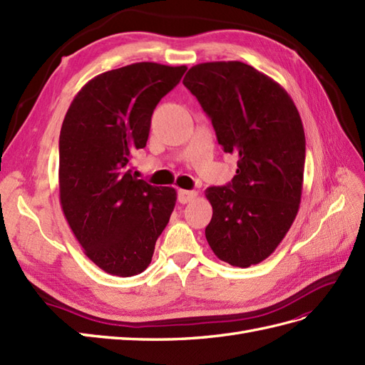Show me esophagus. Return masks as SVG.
<instances>
[{"label":"esophagus","instance_id":"1","mask_svg":"<svg viewBox=\"0 0 365 365\" xmlns=\"http://www.w3.org/2000/svg\"><path fill=\"white\" fill-rule=\"evenodd\" d=\"M195 197H197V192H195V191L179 190V192H177V199H179V202H180V203H188V202H192Z\"/></svg>","mask_w":365,"mask_h":365}]
</instances>
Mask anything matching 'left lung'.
<instances>
[{
    "instance_id": "1",
    "label": "left lung",
    "mask_w": 365,
    "mask_h": 365,
    "mask_svg": "<svg viewBox=\"0 0 365 365\" xmlns=\"http://www.w3.org/2000/svg\"><path fill=\"white\" fill-rule=\"evenodd\" d=\"M183 85L210 117L222 151L237 157L232 180L205 191L212 207L205 236L223 262L256 265L282 242L301 203V115L279 83L240 61L197 64Z\"/></svg>"
}]
</instances>
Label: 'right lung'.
Returning a JSON list of instances; mask_svg holds the SVG:
<instances>
[{
  "label": "right lung",
  "mask_w": 365,
  "mask_h": 365,
  "mask_svg": "<svg viewBox=\"0 0 365 365\" xmlns=\"http://www.w3.org/2000/svg\"><path fill=\"white\" fill-rule=\"evenodd\" d=\"M186 66L134 63L88 81L60 133V203L85 255L103 272L129 277L151 264L177 192L138 180L130 157L146 146L151 117Z\"/></svg>",
  "instance_id": "1"
}]
</instances>
